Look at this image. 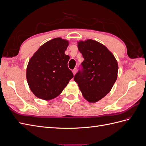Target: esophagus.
<instances>
[{
	"label": "esophagus",
	"mask_w": 146,
	"mask_h": 146,
	"mask_svg": "<svg viewBox=\"0 0 146 146\" xmlns=\"http://www.w3.org/2000/svg\"><path fill=\"white\" fill-rule=\"evenodd\" d=\"M76 72H77V68H75V69H74L72 70V73L74 74V76H75V75H76Z\"/></svg>",
	"instance_id": "1"
}]
</instances>
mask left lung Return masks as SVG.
Returning a JSON list of instances; mask_svg holds the SVG:
<instances>
[{
	"label": "left lung",
	"instance_id": "1",
	"mask_svg": "<svg viewBox=\"0 0 146 146\" xmlns=\"http://www.w3.org/2000/svg\"><path fill=\"white\" fill-rule=\"evenodd\" d=\"M78 48L84 61L82 69L74 79L84 98L89 102H96L111 91L116 81L117 61L104 45L91 39L78 41Z\"/></svg>",
	"mask_w": 146,
	"mask_h": 146
}]
</instances>
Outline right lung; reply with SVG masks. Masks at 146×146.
Returning <instances> with one entry per match:
<instances>
[{
    "instance_id": "add662e5",
    "label": "right lung",
    "mask_w": 146,
    "mask_h": 146,
    "mask_svg": "<svg viewBox=\"0 0 146 146\" xmlns=\"http://www.w3.org/2000/svg\"><path fill=\"white\" fill-rule=\"evenodd\" d=\"M69 41L56 38L42 44L29 61L26 77L37 98L50 100L59 96L74 75L68 68L69 56L64 54Z\"/></svg>"
}]
</instances>
